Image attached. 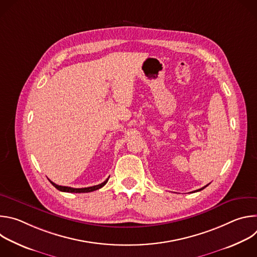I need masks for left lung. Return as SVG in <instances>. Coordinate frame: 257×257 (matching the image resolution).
<instances>
[{
	"label": "left lung",
	"instance_id": "obj_1",
	"mask_svg": "<svg viewBox=\"0 0 257 257\" xmlns=\"http://www.w3.org/2000/svg\"><path fill=\"white\" fill-rule=\"evenodd\" d=\"M208 185V184H207ZM207 185L206 186H204V187H202V188H200V189H198V190H195V191H200V190H202V189H204L205 187H207Z\"/></svg>",
	"mask_w": 257,
	"mask_h": 257
}]
</instances>
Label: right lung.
I'll return each mask as SVG.
<instances>
[{"mask_svg": "<svg viewBox=\"0 0 257 257\" xmlns=\"http://www.w3.org/2000/svg\"><path fill=\"white\" fill-rule=\"evenodd\" d=\"M107 180H108V178H107L104 182L100 183V184H98V185L91 186V187H85V188H72V187H68V186H60V185L55 184V183L52 182L51 180H49V181L52 183V185H53L54 187H56V188H57L58 190H60V191H63V192H70V193H85V192H91V191H94V190H97V189L101 188L102 186H104V185L106 184Z\"/></svg>", "mask_w": 257, "mask_h": 257, "instance_id": "1", "label": "right lung"}]
</instances>
